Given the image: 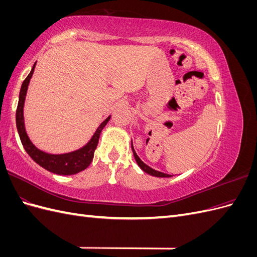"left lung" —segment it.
Masks as SVG:
<instances>
[{"instance_id":"8db88e82","label":"left lung","mask_w":257,"mask_h":257,"mask_svg":"<svg viewBox=\"0 0 257 257\" xmlns=\"http://www.w3.org/2000/svg\"><path fill=\"white\" fill-rule=\"evenodd\" d=\"M132 150H133L134 158H135V160H136V162H137L138 166L141 167L145 173L149 174V175H151V176H154V177H161V178H169V177H172L170 175H167V174H164V173L158 172V170H155V169L151 168L150 166H148L147 164H145V163H144L141 159H139V157L136 154V152H135V150H134V148H133V144H132Z\"/></svg>"}]
</instances>
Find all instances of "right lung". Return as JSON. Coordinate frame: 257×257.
Segmentation results:
<instances>
[{"label":"right lung","mask_w":257,"mask_h":257,"mask_svg":"<svg viewBox=\"0 0 257 257\" xmlns=\"http://www.w3.org/2000/svg\"><path fill=\"white\" fill-rule=\"evenodd\" d=\"M35 65L36 63L33 65V68L31 69V72L25 79V81L22 82L20 89L19 102L16 111V123L18 134L20 136V141L22 143L23 148H25L27 153L32 158V160L43 168L47 169L48 172L64 176L78 174L91 164L93 157H94V151L98 144L99 135L102 133V131L108 123V121L110 120V115L97 127L94 135L90 139V142L78 150L64 154H49L37 149V148L32 144V142L30 141L25 127V119H23V106H25L28 87L30 83V79L32 78V75L34 73Z\"/></svg>","instance_id":"add662e5"}]
</instances>
